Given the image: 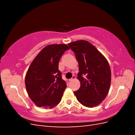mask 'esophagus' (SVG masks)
I'll use <instances>...</instances> for the list:
<instances>
[{
    "mask_svg": "<svg viewBox=\"0 0 135 135\" xmlns=\"http://www.w3.org/2000/svg\"><path fill=\"white\" fill-rule=\"evenodd\" d=\"M75 79V75H73V76H72V78H71V79H69V81H73V80L74 79Z\"/></svg>",
    "mask_w": 135,
    "mask_h": 135,
    "instance_id": "34e87169",
    "label": "esophagus"
}]
</instances>
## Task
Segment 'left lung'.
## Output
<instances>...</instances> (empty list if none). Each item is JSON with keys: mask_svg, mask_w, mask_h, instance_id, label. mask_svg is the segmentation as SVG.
Masks as SVG:
<instances>
[{"mask_svg": "<svg viewBox=\"0 0 135 135\" xmlns=\"http://www.w3.org/2000/svg\"><path fill=\"white\" fill-rule=\"evenodd\" d=\"M79 64V89L74 92L79 103L88 108L101 103L107 96L111 83V70L107 60L86 40L69 43Z\"/></svg>", "mask_w": 135, "mask_h": 135, "instance_id": "obj_1", "label": "left lung"}]
</instances>
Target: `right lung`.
<instances>
[{"instance_id":"1","label":"right lung","mask_w":135,"mask_h":135,"mask_svg":"<svg viewBox=\"0 0 135 135\" xmlns=\"http://www.w3.org/2000/svg\"><path fill=\"white\" fill-rule=\"evenodd\" d=\"M66 44L48 45L32 61L25 76L28 96L38 107L53 108L62 99L66 84L61 77L59 63Z\"/></svg>"}]
</instances>
